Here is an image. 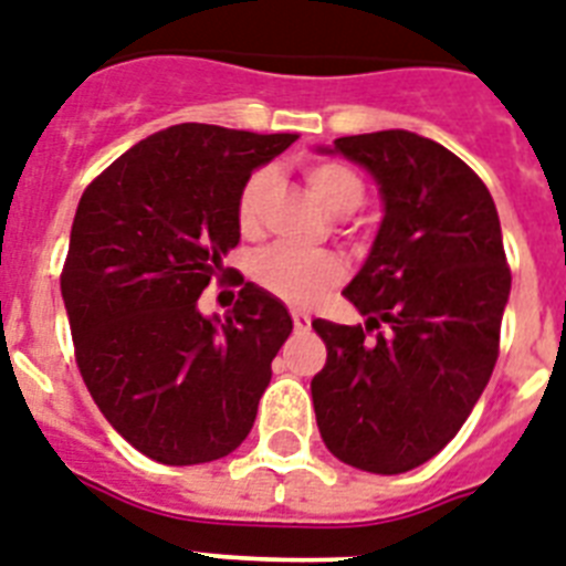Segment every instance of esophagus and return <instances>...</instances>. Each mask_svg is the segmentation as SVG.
<instances>
[{"mask_svg": "<svg viewBox=\"0 0 566 566\" xmlns=\"http://www.w3.org/2000/svg\"><path fill=\"white\" fill-rule=\"evenodd\" d=\"M292 321H294V329H297V333L310 329V324H312V317L306 315V312H292Z\"/></svg>", "mask_w": 566, "mask_h": 566, "instance_id": "1", "label": "esophagus"}]
</instances>
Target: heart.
<instances>
[{"mask_svg": "<svg viewBox=\"0 0 566 566\" xmlns=\"http://www.w3.org/2000/svg\"><path fill=\"white\" fill-rule=\"evenodd\" d=\"M306 181L312 193L321 199L329 213L347 217L364 202V181L356 170H349L340 161H315L306 167ZM272 185V172L256 170L237 199V226L242 233H254L260 222V208ZM254 277L263 289L277 294L280 301L292 306H310L340 277V263L326 251H301V249H274L265 251L254 265Z\"/></svg>", "mask_w": 566, "mask_h": 566, "instance_id": "heart-1", "label": "heart"}]
</instances>
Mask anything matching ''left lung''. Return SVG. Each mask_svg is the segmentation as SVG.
Segmentation results:
<instances>
[{"instance_id":"left-lung-1","label":"left lung","mask_w":566,"mask_h":566,"mask_svg":"<svg viewBox=\"0 0 566 566\" xmlns=\"http://www.w3.org/2000/svg\"><path fill=\"white\" fill-rule=\"evenodd\" d=\"M370 172L381 226L344 289L367 321L317 317L324 370L312 405L326 448L347 465L401 474L454 440L492 378L512 274L497 208L478 172L408 129L317 147ZM386 326L367 339L366 333Z\"/></svg>"}]
</instances>
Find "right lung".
<instances>
[{
	"label": "right lung",
	"mask_w": 566,
	"mask_h": 566,
	"mask_svg": "<svg viewBox=\"0 0 566 566\" xmlns=\"http://www.w3.org/2000/svg\"><path fill=\"white\" fill-rule=\"evenodd\" d=\"M294 138L167 126L81 196L60 277L74 356L106 422L149 460H219L254 424L292 315L254 283L226 317L202 315L199 294L226 280L240 190Z\"/></svg>",
	"instance_id": "add662e5"
}]
</instances>
